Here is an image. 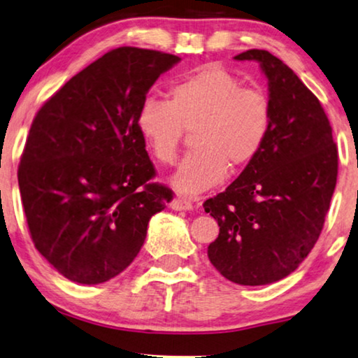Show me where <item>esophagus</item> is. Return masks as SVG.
<instances>
[{"instance_id":"34e87169","label":"esophagus","mask_w":358,"mask_h":358,"mask_svg":"<svg viewBox=\"0 0 358 358\" xmlns=\"http://www.w3.org/2000/svg\"><path fill=\"white\" fill-rule=\"evenodd\" d=\"M192 202H190L189 199H185V197H176L173 202H171V208L173 210H192Z\"/></svg>"}]
</instances>
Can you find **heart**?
Listing matches in <instances>:
<instances>
[{
	"label": "heart",
	"mask_w": 358,
	"mask_h": 358,
	"mask_svg": "<svg viewBox=\"0 0 358 358\" xmlns=\"http://www.w3.org/2000/svg\"><path fill=\"white\" fill-rule=\"evenodd\" d=\"M272 102L262 90L244 83L220 65H205L174 83L169 101L148 97L136 114L146 150L161 164L178 156L185 131L194 151L173 178L182 194H199L224 179L228 168L241 171L262 153L272 131Z\"/></svg>",
	"instance_id": "obj_1"
}]
</instances>
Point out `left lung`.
<instances>
[{
    "instance_id": "1",
    "label": "left lung",
    "mask_w": 358,
    "mask_h": 358,
    "mask_svg": "<svg viewBox=\"0 0 358 358\" xmlns=\"http://www.w3.org/2000/svg\"><path fill=\"white\" fill-rule=\"evenodd\" d=\"M268 80L273 124L259 158L205 200L218 222L208 259L239 285H267L290 275L311 252L324 227L337 182V146L317 97L267 50L243 52Z\"/></svg>"
}]
</instances>
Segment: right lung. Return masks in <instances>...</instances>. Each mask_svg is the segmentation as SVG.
I'll return each mask as SVG.
<instances>
[{
	"label": "right lung",
	"instance_id": "obj_1",
	"mask_svg": "<svg viewBox=\"0 0 358 358\" xmlns=\"http://www.w3.org/2000/svg\"><path fill=\"white\" fill-rule=\"evenodd\" d=\"M171 53L119 47L65 83L34 119L17 169L29 233L68 280L94 285L130 266L148 222L173 200L136 114Z\"/></svg>",
	"mask_w": 358,
	"mask_h": 358
}]
</instances>
